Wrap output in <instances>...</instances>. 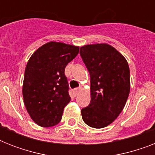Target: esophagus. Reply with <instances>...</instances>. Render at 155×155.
I'll use <instances>...</instances> for the list:
<instances>
[{"label":"esophagus","mask_w":155,"mask_h":155,"mask_svg":"<svg viewBox=\"0 0 155 155\" xmlns=\"http://www.w3.org/2000/svg\"><path fill=\"white\" fill-rule=\"evenodd\" d=\"M80 89H81V87H76V88H75V89L72 90L73 94H74V96H75V97H76V96H77V94L79 93V92H80Z\"/></svg>","instance_id":"esophagus-1"}]
</instances>
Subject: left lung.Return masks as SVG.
<instances>
[{
	"label": "left lung",
	"mask_w": 155,
	"mask_h": 155,
	"mask_svg": "<svg viewBox=\"0 0 155 155\" xmlns=\"http://www.w3.org/2000/svg\"><path fill=\"white\" fill-rule=\"evenodd\" d=\"M80 54L91 82V102L81 110L83 120L90 127H106L121 113L130 94L129 64L120 52L106 43L81 47Z\"/></svg>",
	"instance_id": "left-lung-1"
}]
</instances>
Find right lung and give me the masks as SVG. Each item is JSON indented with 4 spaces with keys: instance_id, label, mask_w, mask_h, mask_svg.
<instances>
[{
    "instance_id": "right-lung-1",
    "label": "right lung",
    "mask_w": 155,
    "mask_h": 155,
    "mask_svg": "<svg viewBox=\"0 0 155 155\" xmlns=\"http://www.w3.org/2000/svg\"><path fill=\"white\" fill-rule=\"evenodd\" d=\"M80 47L49 42L33 54L25 67L22 94L29 115L37 125L51 127L62 119L71 101L66 66L75 58Z\"/></svg>"
}]
</instances>
